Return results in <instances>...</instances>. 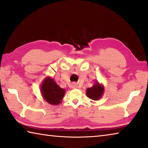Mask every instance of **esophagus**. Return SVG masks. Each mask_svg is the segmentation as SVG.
Instances as JSON below:
<instances>
[{"mask_svg": "<svg viewBox=\"0 0 148 148\" xmlns=\"http://www.w3.org/2000/svg\"><path fill=\"white\" fill-rule=\"evenodd\" d=\"M73 88H75L77 87V85L75 84H73Z\"/></svg>", "mask_w": 148, "mask_h": 148, "instance_id": "1", "label": "esophagus"}]
</instances>
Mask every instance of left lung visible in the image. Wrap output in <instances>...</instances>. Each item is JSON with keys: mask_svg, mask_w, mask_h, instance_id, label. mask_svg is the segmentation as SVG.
<instances>
[{"mask_svg": "<svg viewBox=\"0 0 148 148\" xmlns=\"http://www.w3.org/2000/svg\"><path fill=\"white\" fill-rule=\"evenodd\" d=\"M104 91V87L100 85L99 82H97L93 86V87L87 89L86 95L90 99L97 100L101 98Z\"/></svg>", "mask_w": 148, "mask_h": 148, "instance_id": "8db88e82", "label": "left lung"}]
</instances>
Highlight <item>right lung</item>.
<instances>
[{"label":"right lung","mask_w":148,"mask_h":148,"mask_svg":"<svg viewBox=\"0 0 148 148\" xmlns=\"http://www.w3.org/2000/svg\"><path fill=\"white\" fill-rule=\"evenodd\" d=\"M41 91L44 100L53 105L59 104L65 93V90L50 77H47L42 84Z\"/></svg>","instance_id":"obj_1"}]
</instances>
